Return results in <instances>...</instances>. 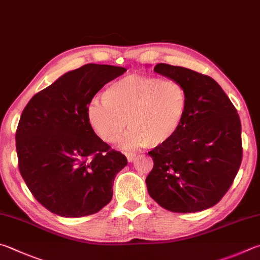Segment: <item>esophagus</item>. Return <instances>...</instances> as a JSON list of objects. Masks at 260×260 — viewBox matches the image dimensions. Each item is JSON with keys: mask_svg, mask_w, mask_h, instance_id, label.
Segmentation results:
<instances>
[{"mask_svg": "<svg viewBox=\"0 0 260 260\" xmlns=\"http://www.w3.org/2000/svg\"><path fill=\"white\" fill-rule=\"evenodd\" d=\"M125 156H126V160L129 162H133L136 156H137V154L136 153H125Z\"/></svg>", "mask_w": 260, "mask_h": 260, "instance_id": "esophagus-1", "label": "esophagus"}]
</instances>
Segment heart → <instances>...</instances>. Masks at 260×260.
<instances>
[{
  "label": "heart",
  "instance_id": "1",
  "mask_svg": "<svg viewBox=\"0 0 260 260\" xmlns=\"http://www.w3.org/2000/svg\"><path fill=\"white\" fill-rule=\"evenodd\" d=\"M187 93L175 80L130 74L112 82L103 100L86 107V121L107 144L116 143L129 122L122 147H158L175 137L187 111Z\"/></svg>",
  "mask_w": 260,
  "mask_h": 260
}]
</instances>
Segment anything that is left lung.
Returning <instances> with one entry per match:
<instances>
[{"label":"left lung","instance_id":"8db88e82","mask_svg":"<svg viewBox=\"0 0 260 260\" xmlns=\"http://www.w3.org/2000/svg\"><path fill=\"white\" fill-rule=\"evenodd\" d=\"M154 72L179 82L188 103L175 137L148 152L154 162L148 194L169 211L206 210L230 189L242 161L238 111L210 76L168 63Z\"/></svg>","mask_w":260,"mask_h":260}]
</instances>
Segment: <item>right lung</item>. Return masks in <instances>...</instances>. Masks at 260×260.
<instances>
[{
    "label": "right lung",
    "mask_w": 260,
    "mask_h": 260,
    "mask_svg": "<svg viewBox=\"0 0 260 260\" xmlns=\"http://www.w3.org/2000/svg\"><path fill=\"white\" fill-rule=\"evenodd\" d=\"M124 72L86 63L36 93L22 111L16 131L18 167L33 197L52 213L89 216L111 202L114 179L127 161L93 133L86 107Z\"/></svg>",
    "instance_id": "1"
}]
</instances>
